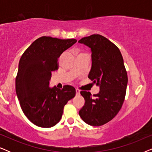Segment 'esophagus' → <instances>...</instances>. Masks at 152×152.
I'll return each mask as SVG.
<instances>
[{
    "mask_svg": "<svg viewBox=\"0 0 152 152\" xmlns=\"http://www.w3.org/2000/svg\"><path fill=\"white\" fill-rule=\"evenodd\" d=\"M75 91H76V95H80V91L79 90V89L76 88Z\"/></svg>",
    "mask_w": 152,
    "mask_h": 152,
    "instance_id": "1",
    "label": "esophagus"
}]
</instances>
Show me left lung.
I'll return each mask as SVG.
<instances>
[{"mask_svg":"<svg viewBox=\"0 0 152 152\" xmlns=\"http://www.w3.org/2000/svg\"><path fill=\"white\" fill-rule=\"evenodd\" d=\"M91 48V68L88 78L99 87L93 95L81 91L85 103L79 114L86 124L102 126L117 115L126 95L128 77L123 58L115 44L100 34H93L78 41Z\"/></svg>","mask_w":152,"mask_h":152,"instance_id":"left-lung-1","label":"left lung"}]
</instances>
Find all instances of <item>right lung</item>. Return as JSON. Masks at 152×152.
I'll return each mask as SVG.
<instances>
[{
	"instance_id": "add662e5",
	"label": "right lung",
	"mask_w": 152,
	"mask_h": 152,
	"mask_svg": "<svg viewBox=\"0 0 152 152\" xmlns=\"http://www.w3.org/2000/svg\"><path fill=\"white\" fill-rule=\"evenodd\" d=\"M77 42L75 39L41 37L20 57L16 78V93L22 111L30 121L43 128L55 126L61 120L64 107L75 95V88L49 87L52 72L58 68V59Z\"/></svg>"
}]
</instances>
